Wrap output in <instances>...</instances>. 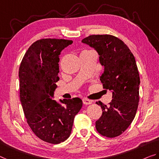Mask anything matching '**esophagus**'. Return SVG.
Returning <instances> with one entry per match:
<instances>
[{"label":"esophagus","mask_w":159,"mask_h":159,"mask_svg":"<svg viewBox=\"0 0 159 159\" xmlns=\"http://www.w3.org/2000/svg\"><path fill=\"white\" fill-rule=\"evenodd\" d=\"M82 102H83V104L85 105H89V104H91L92 103V102L91 101V100L86 99V98L82 99Z\"/></svg>","instance_id":"34e87169"}]
</instances>
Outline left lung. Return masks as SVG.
I'll return each instance as SVG.
<instances>
[{
    "label": "left lung",
    "instance_id": "1",
    "mask_svg": "<svg viewBox=\"0 0 159 159\" xmlns=\"http://www.w3.org/2000/svg\"><path fill=\"white\" fill-rule=\"evenodd\" d=\"M82 43L98 53L99 63L104 67L100 80L104 89L112 93L108 106L96 102L102 109L96 129L104 136L116 137L129 127L137 111L140 78L135 57L126 44L113 35H90Z\"/></svg>",
    "mask_w": 159,
    "mask_h": 159
}]
</instances>
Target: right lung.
<instances>
[{
	"label": "right lung",
	"instance_id": "right-lung-1",
	"mask_svg": "<svg viewBox=\"0 0 159 159\" xmlns=\"http://www.w3.org/2000/svg\"><path fill=\"white\" fill-rule=\"evenodd\" d=\"M64 39H41L27 50L19 68L20 98L27 122L38 138L57 144L69 137L81 99H53L60 80V55L72 44Z\"/></svg>",
	"mask_w": 159,
	"mask_h": 159
}]
</instances>
